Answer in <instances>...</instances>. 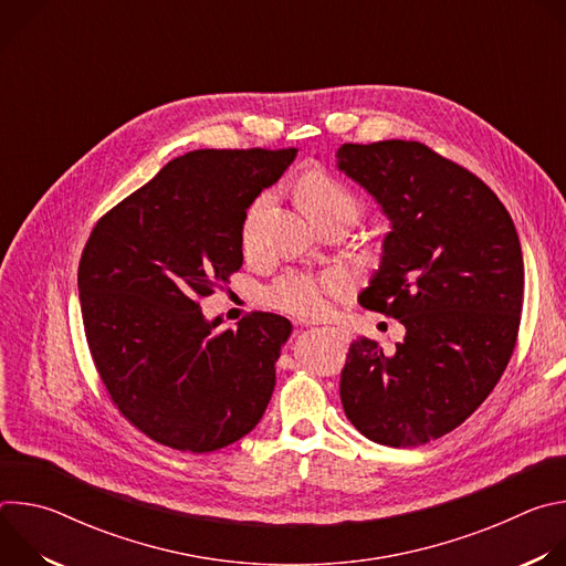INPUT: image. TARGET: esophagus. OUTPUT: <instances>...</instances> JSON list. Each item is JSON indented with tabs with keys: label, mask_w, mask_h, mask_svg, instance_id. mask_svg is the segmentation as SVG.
I'll return each mask as SVG.
<instances>
[{
	"label": "esophagus",
	"mask_w": 566,
	"mask_h": 566,
	"mask_svg": "<svg viewBox=\"0 0 566 566\" xmlns=\"http://www.w3.org/2000/svg\"><path fill=\"white\" fill-rule=\"evenodd\" d=\"M325 332H332V334H334L338 340H343V343L349 340V334H347L345 329H338V327H329V329H327V327H325Z\"/></svg>",
	"instance_id": "34e87169"
}]
</instances>
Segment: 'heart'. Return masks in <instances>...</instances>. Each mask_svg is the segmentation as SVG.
I'll return each instance as SVG.
<instances>
[{"label":"heart","instance_id":"1","mask_svg":"<svg viewBox=\"0 0 566 566\" xmlns=\"http://www.w3.org/2000/svg\"><path fill=\"white\" fill-rule=\"evenodd\" d=\"M295 199L304 214L317 223L329 214H336L340 210H356L354 197L349 190L338 184L334 177L325 172H308L297 181ZM264 199H258L244 221V244L249 247L253 221L262 208ZM349 291V277L343 271H325V273H306V271H289L280 275L264 293V300L269 306L284 311L295 317L313 319L325 315L329 308L332 297L345 295Z\"/></svg>","mask_w":566,"mask_h":566}]
</instances>
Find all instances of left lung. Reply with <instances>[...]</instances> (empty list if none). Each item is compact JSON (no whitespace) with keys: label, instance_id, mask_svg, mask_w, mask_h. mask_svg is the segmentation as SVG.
<instances>
[{"label":"left lung","instance_id":"obj_1","mask_svg":"<svg viewBox=\"0 0 566 566\" xmlns=\"http://www.w3.org/2000/svg\"><path fill=\"white\" fill-rule=\"evenodd\" d=\"M336 158L391 226L358 302L406 327L391 356L365 336L352 343L343 408L380 446H423L461 426L513 356L524 300L520 237L486 184L423 143H345Z\"/></svg>","mask_w":566,"mask_h":566}]
</instances>
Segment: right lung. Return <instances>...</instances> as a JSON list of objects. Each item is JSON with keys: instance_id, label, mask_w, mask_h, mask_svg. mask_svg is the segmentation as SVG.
<instances>
[{"instance_id": "obj_1", "label": "right lung", "mask_w": 566, "mask_h": 566, "mask_svg": "<svg viewBox=\"0 0 566 566\" xmlns=\"http://www.w3.org/2000/svg\"><path fill=\"white\" fill-rule=\"evenodd\" d=\"M295 154L188 151L87 239L77 291L94 365L118 412L160 446L212 452L266 412L291 322L255 311L219 332L199 302L241 269L247 210Z\"/></svg>"}]
</instances>
